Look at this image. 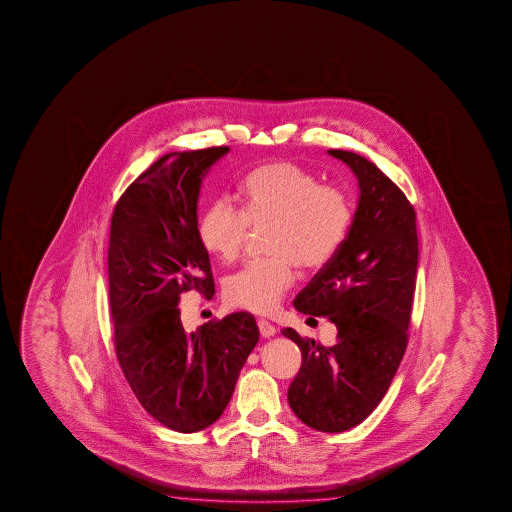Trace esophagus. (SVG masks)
<instances>
[{"label": "esophagus", "mask_w": 512, "mask_h": 512, "mask_svg": "<svg viewBox=\"0 0 512 512\" xmlns=\"http://www.w3.org/2000/svg\"><path fill=\"white\" fill-rule=\"evenodd\" d=\"M258 328H260L261 337L263 338H270L276 335V328H274L269 321L260 319V321H258Z\"/></svg>", "instance_id": "34e87169"}]
</instances>
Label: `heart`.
<instances>
[{
	"instance_id": "b5f03b06",
	"label": "heart",
	"mask_w": 512,
	"mask_h": 512,
	"mask_svg": "<svg viewBox=\"0 0 512 512\" xmlns=\"http://www.w3.org/2000/svg\"><path fill=\"white\" fill-rule=\"evenodd\" d=\"M242 209L229 200L209 202L199 220L204 249L218 260H236L252 231L269 229V258L252 261L233 274L224 297L234 308L272 313L294 286L297 267L317 272L346 242L353 224V204L346 191L321 181L290 161L256 166L240 184Z\"/></svg>"
}]
</instances>
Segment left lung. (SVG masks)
<instances>
[{"instance_id": "8db88e82", "label": "left lung", "mask_w": 512, "mask_h": 512, "mask_svg": "<svg viewBox=\"0 0 512 512\" xmlns=\"http://www.w3.org/2000/svg\"><path fill=\"white\" fill-rule=\"evenodd\" d=\"M358 181V206L346 242L295 299V310L328 317L337 344L326 347L292 328L283 335L303 353L288 405L319 432L360 425L378 407L408 344L416 290V211L378 166L365 157L328 150Z\"/></svg>"}]
</instances>
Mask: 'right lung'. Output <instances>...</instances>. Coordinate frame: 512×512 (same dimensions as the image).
<instances>
[{
  "mask_svg": "<svg viewBox=\"0 0 512 512\" xmlns=\"http://www.w3.org/2000/svg\"><path fill=\"white\" fill-rule=\"evenodd\" d=\"M229 147L172 152L130 184L114 206L109 236V303L123 374L150 416L191 434L226 410L247 356L260 340L251 313L186 331L179 301L215 283L199 238L202 179Z\"/></svg>",
  "mask_w": 512,
  "mask_h": 512,
  "instance_id": "obj_1",
  "label": "right lung"
}]
</instances>
